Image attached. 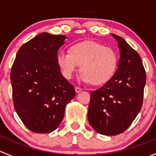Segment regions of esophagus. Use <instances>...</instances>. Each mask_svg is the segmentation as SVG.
Wrapping results in <instances>:
<instances>
[{
	"label": "esophagus",
	"mask_w": 156,
	"mask_h": 156,
	"mask_svg": "<svg viewBox=\"0 0 156 156\" xmlns=\"http://www.w3.org/2000/svg\"><path fill=\"white\" fill-rule=\"evenodd\" d=\"M81 90H82V88H81L79 87H75V91H76V93L81 92Z\"/></svg>",
	"instance_id": "obj_1"
}]
</instances>
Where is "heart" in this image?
Wrapping results in <instances>:
<instances>
[{
    "instance_id": "heart-1",
    "label": "heart",
    "mask_w": 156,
    "mask_h": 156,
    "mask_svg": "<svg viewBox=\"0 0 156 156\" xmlns=\"http://www.w3.org/2000/svg\"><path fill=\"white\" fill-rule=\"evenodd\" d=\"M115 50L95 41H86L73 44L69 51L57 55V64L66 79H72L81 65V79L94 85H100L111 79L117 68Z\"/></svg>"
}]
</instances>
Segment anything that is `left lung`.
<instances>
[{
	"instance_id": "left-lung-1",
	"label": "left lung",
	"mask_w": 156,
	"mask_h": 156,
	"mask_svg": "<svg viewBox=\"0 0 156 156\" xmlns=\"http://www.w3.org/2000/svg\"><path fill=\"white\" fill-rule=\"evenodd\" d=\"M118 41L120 59L118 69L103 87L90 93L87 119L100 134L115 136L123 133L140 111L146 84L142 59L122 37Z\"/></svg>"
}]
</instances>
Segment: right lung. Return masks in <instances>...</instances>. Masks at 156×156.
<instances>
[{"instance_id":"1","label":"right lung","mask_w":156,"mask_h":156,"mask_svg":"<svg viewBox=\"0 0 156 156\" xmlns=\"http://www.w3.org/2000/svg\"><path fill=\"white\" fill-rule=\"evenodd\" d=\"M65 39L47 32L35 36L20 48L11 68L14 108L25 126L34 133L56 130L76 94L57 64L58 50Z\"/></svg>"}]
</instances>
